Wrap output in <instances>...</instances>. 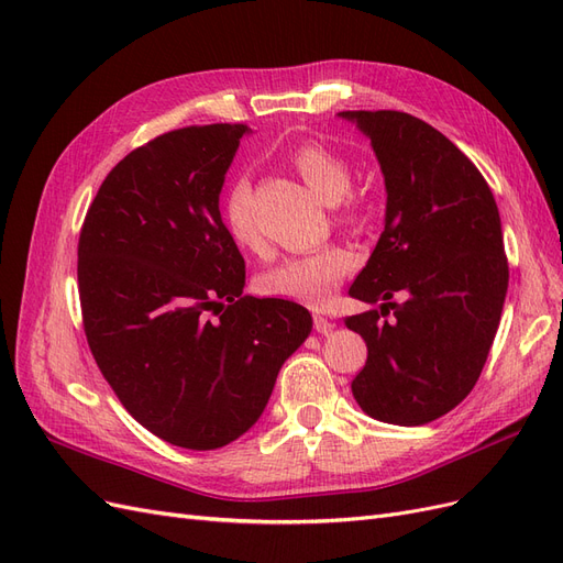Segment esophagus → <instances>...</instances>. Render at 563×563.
Here are the masks:
<instances>
[{
	"instance_id": "obj_1",
	"label": "esophagus",
	"mask_w": 563,
	"mask_h": 563,
	"mask_svg": "<svg viewBox=\"0 0 563 563\" xmlns=\"http://www.w3.org/2000/svg\"><path fill=\"white\" fill-rule=\"evenodd\" d=\"M333 327H335V323H333L327 314H323V312H317V314H314V331H317V333L329 335V333L333 331Z\"/></svg>"
}]
</instances>
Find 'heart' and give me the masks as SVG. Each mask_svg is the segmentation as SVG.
I'll return each instance as SVG.
<instances>
[{
    "label": "heart",
    "mask_w": 563,
    "mask_h": 563,
    "mask_svg": "<svg viewBox=\"0 0 563 563\" xmlns=\"http://www.w3.org/2000/svg\"><path fill=\"white\" fill-rule=\"evenodd\" d=\"M291 164L305 185L327 203L343 199L352 185L350 166L333 150L319 143H300L291 152ZM251 185L236 178L223 199V223L228 234L242 249L261 251V236L249 213ZM354 203H347L345 216H354ZM352 267V253L338 244H327L305 253H296L258 277V291L265 296L321 305L327 302Z\"/></svg>",
    "instance_id": "1"
}]
</instances>
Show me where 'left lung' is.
<instances>
[{"label":"left lung","instance_id":"left-lung-1","mask_svg":"<svg viewBox=\"0 0 563 563\" xmlns=\"http://www.w3.org/2000/svg\"><path fill=\"white\" fill-rule=\"evenodd\" d=\"M338 117L371 141L387 192L385 230L350 286L380 302L345 319L368 347L352 395L371 418L413 428L449 413L482 376L509 279L500 213L479 168L422 119Z\"/></svg>","mask_w":563,"mask_h":563}]
</instances>
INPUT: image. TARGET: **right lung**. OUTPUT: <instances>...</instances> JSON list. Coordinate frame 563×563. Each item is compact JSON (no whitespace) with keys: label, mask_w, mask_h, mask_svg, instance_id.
<instances>
[{"label":"right lung","mask_w":563,"mask_h":563,"mask_svg":"<svg viewBox=\"0 0 563 563\" xmlns=\"http://www.w3.org/2000/svg\"><path fill=\"white\" fill-rule=\"evenodd\" d=\"M249 131L187 126L129 152L79 234L93 360L126 411L180 449H220L253 428L312 331L302 305L242 296L244 258L218 201Z\"/></svg>","instance_id":"add662e5"}]
</instances>
